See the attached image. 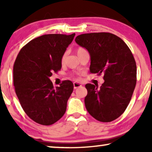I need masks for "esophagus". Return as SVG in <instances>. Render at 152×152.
Listing matches in <instances>:
<instances>
[{
    "label": "esophagus",
    "mask_w": 152,
    "mask_h": 152,
    "mask_svg": "<svg viewBox=\"0 0 152 152\" xmlns=\"http://www.w3.org/2000/svg\"><path fill=\"white\" fill-rule=\"evenodd\" d=\"M73 86H74V88L76 89V88H79V87L82 86V84H81L80 83H79V82H74L73 83Z\"/></svg>",
    "instance_id": "34e87169"
}]
</instances>
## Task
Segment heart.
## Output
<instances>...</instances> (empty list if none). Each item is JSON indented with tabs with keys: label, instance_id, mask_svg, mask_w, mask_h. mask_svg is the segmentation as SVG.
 Here are the masks:
<instances>
[{
	"label": "heart",
	"instance_id": "1",
	"mask_svg": "<svg viewBox=\"0 0 152 152\" xmlns=\"http://www.w3.org/2000/svg\"><path fill=\"white\" fill-rule=\"evenodd\" d=\"M85 51H86V50L84 48H81V47L80 48H78L76 50L77 55H80L81 53H84V52H85ZM65 57H66V54H64V55H63V57H62V58H61V61H64V60L65 59Z\"/></svg>",
	"mask_w": 152,
	"mask_h": 152
}]
</instances>
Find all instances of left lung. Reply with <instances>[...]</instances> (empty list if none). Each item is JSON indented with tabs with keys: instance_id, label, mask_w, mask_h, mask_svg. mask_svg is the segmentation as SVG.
Returning a JSON list of instances; mask_svg holds the SVG:
<instances>
[{
	"instance_id": "obj_1",
	"label": "left lung",
	"mask_w": 152,
	"mask_h": 152,
	"mask_svg": "<svg viewBox=\"0 0 152 152\" xmlns=\"http://www.w3.org/2000/svg\"><path fill=\"white\" fill-rule=\"evenodd\" d=\"M75 42L88 51L90 72L104 75L99 89L86 84L84 102L95 119L109 122L125 111L136 84V64L129 48L116 35L109 32L88 33L76 37Z\"/></svg>"
}]
</instances>
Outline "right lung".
I'll use <instances>...</instances> for the list:
<instances>
[{"label":"right lung","mask_w":152,"mask_h":152,"mask_svg":"<svg viewBox=\"0 0 152 152\" xmlns=\"http://www.w3.org/2000/svg\"><path fill=\"white\" fill-rule=\"evenodd\" d=\"M75 35H42L18 54L13 68L15 92L25 113L37 123L51 125L65 113L73 84L65 80L54 88L50 77L61 70V58Z\"/></svg>","instance_id":"right-lung-1"}]
</instances>
